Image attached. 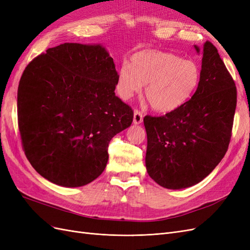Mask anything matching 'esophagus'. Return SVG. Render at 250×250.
Returning <instances> with one entry per match:
<instances>
[{
  "instance_id": "obj_1",
  "label": "esophagus",
  "mask_w": 250,
  "mask_h": 250,
  "mask_svg": "<svg viewBox=\"0 0 250 250\" xmlns=\"http://www.w3.org/2000/svg\"><path fill=\"white\" fill-rule=\"evenodd\" d=\"M143 122V113L140 110L135 109L133 112V123L135 125H139Z\"/></svg>"
}]
</instances>
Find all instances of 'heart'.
<instances>
[{"label":"heart","mask_w":250,"mask_h":250,"mask_svg":"<svg viewBox=\"0 0 250 250\" xmlns=\"http://www.w3.org/2000/svg\"><path fill=\"white\" fill-rule=\"evenodd\" d=\"M200 67L192 60L157 50H142L131 55L129 63L120 67L116 90L121 99L129 100L146 84L151 107L170 112L191 99L200 82Z\"/></svg>","instance_id":"b5f03b06"}]
</instances>
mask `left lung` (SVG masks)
Listing matches in <instances>:
<instances>
[{"label":"left lung","instance_id":"obj_1","mask_svg":"<svg viewBox=\"0 0 250 250\" xmlns=\"http://www.w3.org/2000/svg\"><path fill=\"white\" fill-rule=\"evenodd\" d=\"M202 55L200 82L191 99L166 116L144 118L147 172L171 190L206 178L224 157L231 137L236 85L213 43L203 44Z\"/></svg>","mask_w":250,"mask_h":250}]
</instances>
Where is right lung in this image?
I'll return each mask as SVG.
<instances>
[{"mask_svg":"<svg viewBox=\"0 0 250 250\" xmlns=\"http://www.w3.org/2000/svg\"><path fill=\"white\" fill-rule=\"evenodd\" d=\"M118 72L102 44L64 42L30 62L18 89L19 129L35 171L65 188L99 177L133 111L115 94Z\"/></svg>","mask_w":250,"mask_h":250,"instance_id":"add662e5","label":"right lung"}]
</instances>
